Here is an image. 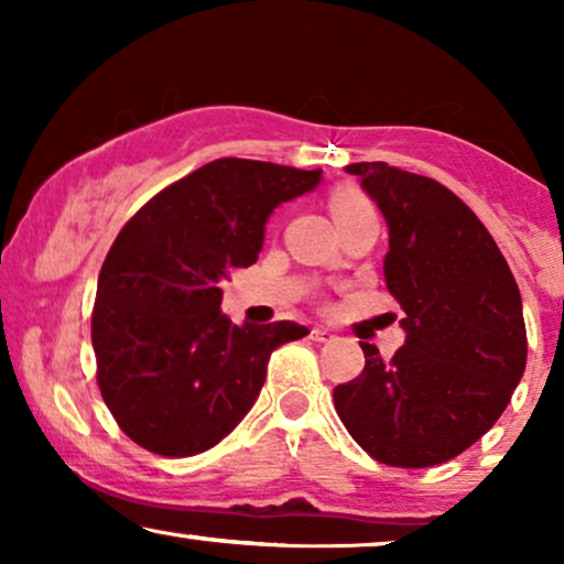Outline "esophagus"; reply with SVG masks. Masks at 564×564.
<instances>
[{"mask_svg":"<svg viewBox=\"0 0 564 564\" xmlns=\"http://www.w3.org/2000/svg\"><path fill=\"white\" fill-rule=\"evenodd\" d=\"M310 339H313V341H332L334 334L328 332V328H313V332H310Z\"/></svg>","mask_w":564,"mask_h":564,"instance_id":"obj_1","label":"esophagus"}]
</instances>
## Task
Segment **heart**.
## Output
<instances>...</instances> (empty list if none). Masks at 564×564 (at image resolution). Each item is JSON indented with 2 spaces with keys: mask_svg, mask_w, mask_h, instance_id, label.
Listing matches in <instances>:
<instances>
[{
  "mask_svg": "<svg viewBox=\"0 0 564 564\" xmlns=\"http://www.w3.org/2000/svg\"><path fill=\"white\" fill-rule=\"evenodd\" d=\"M328 209H332L336 228H339V225L349 223L352 217L366 215V212H373V206H371V200L366 198V193L358 191L355 185H339V187H334L332 196H328Z\"/></svg>",
  "mask_w": 564,
  "mask_h": 564,
  "instance_id": "1",
  "label": "heart"
}]
</instances>
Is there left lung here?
<instances>
[{
  "mask_svg": "<svg viewBox=\"0 0 564 564\" xmlns=\"http://www.w3.org/2000/svg\"><path fill=\"white\" fill-rule=\"evenodd\" d=\"M390 228L384 281L403 307L405 345L334 390L355 443L403 469L451 462L498 422L528 360L522 300L475 212L437 180L384 161L349 164Z\"/></svg>",
  "mask_w": 564,
  "mask_h": 564,
  "instance_id": "obj_1",
  "label": "left lung"
}]
</instances>
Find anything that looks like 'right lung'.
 Here are the masks:
<instances>
[{"instance_id":"right-lung-1","label":"right lung","mask_w":564,"mask_h":564,"mask_svg":"<svg viewBox=\"0 0 564 564\" xmlns=\"http://www.w3.org/2000/svg\"><path fill=\"white\" fill-rule=\"evenodd\" d=\"M321 170L217 159L156 193L121 228L93 307L97 387L140 448L209 451L254 405L268 360L310 334L300 323L236 326L219 281L260 257L264 223L313 191Z\"/></svg>"}]
</instances>
